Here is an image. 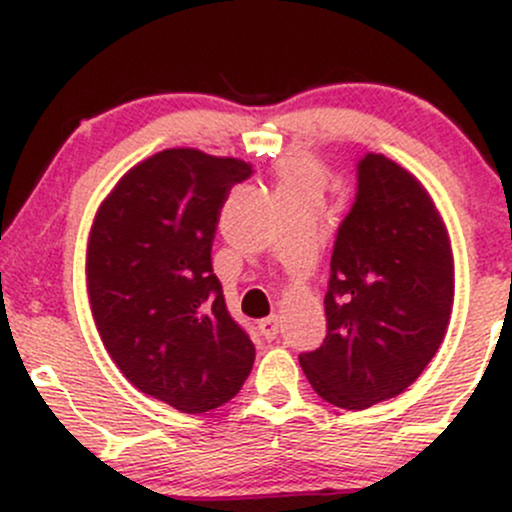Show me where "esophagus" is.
Instances as JSON below:
<instances>
[{
    "mask_svg": "<svg viewBox=\"0 0 512 512\" xmlns=\"http://www.w3.org/2000/svg\"><path fill=\"white\" fill-rule=\"evenodd\" d=\"M279 327H281V320L279 315H269L260 320V332L264 339H276V334H279Z\"/></svg>",
    "mask_w": 512,
    "mask_h": 512,
    "instance_id": "1",
    "label": "esophagus"
}]
</instances>
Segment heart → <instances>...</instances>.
Wrapping results in <instances>:
<instances>
[{"mask_svg":"<svg viewBox=\"0 0 512 512\" xmlns=\"http://www.w3.org/2000/svg\"><path fill=\"white\" fill-rule=\"evenodd\" d=\"M276 178V197H315L322 199L330 182V170L320 158L303 154V151H291L281 156L274 166Z\"/></svg>","mask_w":512,"mask_h":512,"instance_id":"b5f03b06","label":"heart"}]
</instances>
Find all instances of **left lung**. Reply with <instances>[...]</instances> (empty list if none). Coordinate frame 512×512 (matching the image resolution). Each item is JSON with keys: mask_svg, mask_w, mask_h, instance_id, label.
Wrapping results in <instances>:
<instances>
[{"mask_svg": "<svg viewBox=\"0 0 512 512\" xmlns=\"http://www.w3.org/2000/svg\"><path fill=\"white\" fill-rule=\"evenodd\" d=\"M325 293L327 337L298 356L313 390L342 409L402 395L436 356L455 301V260L426 187L383 154L358 163Z\"/></svg>", "mask_w": 512, "mask_h": 512, "instance_id": "left-lung-1", "label": "left lung"}]
</instances>
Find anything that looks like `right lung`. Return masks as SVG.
Instances as JSON below:
<instances>
[{"instance_id": "obj_1", "label": "right lung", "mask_w": 512, "mask_h": 512, "mask_svg": "<svg viewBox=\"0 0 512 512\" xmlns=\"http://www.w3.org/2000/svg\"><path fill=\"white\" fill-rule=\"evenodd\" d=\"M240 158L166 149L122 175L86 245L93 322L115 366L144 395L204 414L243 387L255 344L228 315L211 243Z\"/></svg>"}]
</instances>
